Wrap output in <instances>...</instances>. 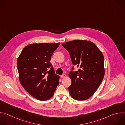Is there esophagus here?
I'll list each match as a JSON object with an SVG mask.
<instances>
[{
	"mask_svg": "<svg viewBox=\"0 0 125 125\" xmlns=\"http://www.w3.org/2000/svg\"><path fill=\"white\" fill-rule=\"evenodd\" d=\"M66 75L65 74H63V75H61L60 76V77L61 78H65L66 77Z\"/></svg>",
	"mask_w": 125,
	"mask_h": 125,
	"instance_id": "obj_1",
	"label": "esophagus"
}]
</instances>
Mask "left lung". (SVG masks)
<instances>
[{
  "label": "left lung",
  "mask_w": 125,
  "mask_h": 125,
  "mask_svg": "<svg viewBox=\"0 0 125 125\" xmlns=\"http://www.w3.org/2000/svg\"><path fill=\"white\" fill-rule=\"evenodd\" d=\"M69 52L71 61L79 69L72 71L68 87L70 95L77 100L91 97L100 85L105 74L104 57L96 45L90 41L74 40L62 44Z\"/></svg>",
  "instance_id": "left-lung-1"
}]
</instances>
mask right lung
<instances>
[{
  "instance_id": "add662e5",
  "label": "right lung",
  "mask_w": 125,
  "mask_h": 125,
  "mask_svg": "<svg viewBox=\"0 0 125 125\" xmlns=\"http://www.w3.org/2000/svg\"><path fill=\"white\" fill-rule=\"evenodd\" d=\"M57 43H32L22 51L17 61L19 81L25 90L40 100L50 98L59 83L50 62Z\"/></svg>"
}]
</instances>
